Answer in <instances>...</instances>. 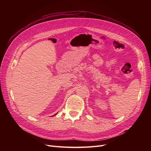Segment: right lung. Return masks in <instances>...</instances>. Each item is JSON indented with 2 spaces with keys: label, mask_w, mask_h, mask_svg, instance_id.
<instances>
[{
  "label": "right lung",
  "mask_w": 151,
  "mask_h": 151,
  "mask_svg": "<svg viewBox=\"0 0 151 151\" xmlns=\"http://www.w3.org/2000/svg\"><path fill=\"white\" fill-rule=\"evenodd\" d=\"M57 114V113L56 114H54V115H53V116H55V115H56Z\"/></svg>",
  "instance_id": "obj_1"
}]
</instances>
